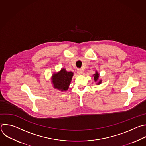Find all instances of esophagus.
I'll return each instance as SVG.
<instances>
[{
	"label": "esophagus",
	"mask_w": 146,
	"mask_h": 146,
	"mask_svg": "<svg viewBox=\"0 0 146 146\" xmlns=\"http://www.w3.org/2000/svg\"><path fill=\"white\" fill-rule=\"evenodd\" d=\"M77 73L78 74H81L82 73V72H83V70L82 69H77Z\"/></svg>",
	"instance_id": "esophagus-1"
}]
</instances>
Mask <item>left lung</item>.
<instances>
[{
	"label": "left lung",
	"instance_id": "8db88e82",
	"mask_svg": "<svg viewBox=\"0 0 146 146\" xmlns=\"http://www.w3.org/2000/svg\"><path fill=\"white\" fill-rule=\"evenodd\" d=\"M94 81H98V79H99V73H95L94 75ZM102 82V81L100 80V81H99V82L98 83V84H100V83Z\"/></svg>",
	"mask_w": 146,
	"mask_h": 146
}]
</instances>
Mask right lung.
<instances>
[{"instance_id": "right-lung-1", "label": "right lung", "mask_w": 146, "mask_h": 146, "mask_svg": "<svg viewBox=\"0 0 146 146\" xmlns=\"http://www.w3.org/2000/svg\"><path fill=\"white\" fill-rule=\"evenodd\" d=\"M73 73L72 72H67L65 69L53 76V83L55 88L62 91L67 90L70 84Z\"/></svg>"}]
</instances>
